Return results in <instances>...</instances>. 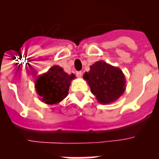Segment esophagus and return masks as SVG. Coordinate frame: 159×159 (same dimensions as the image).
<instances>
[{"label": "esophagus", "instance_id": "34e87169", "mask_svg": "<svg viewBox=\"0 0 159 159\" xmlns=\"http://www.w3.org/2000/svg\"><path fill=\"white\" fill-rule=\"evenodd\" d=\"M76 75H77V77H82V72H76Z\"/></svg>", "mask_w": 159, "mask_h": 159}]
</instances>
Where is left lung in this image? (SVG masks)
Listing matches in <instances>:
<instances>
[{"label":"left lung","mask_w":159,"mask_h":159,"mask_svg":"<svg viewBox=\"0 0 159 159\" xmlns=\"http://www.w3.org/2000/svg\"><path fill=\"white\" fill-rule=\"evenodd\" d=\"M83 78L101 104L116 102L125 91L126 82L123 72L102 60L90 66V71L85 72Z\"/></svg>","instance_id":"8db88e82"}]
</instances>
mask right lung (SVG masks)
<instances>
[{"label": "right lung", "instance_id": "1", "mask_svg": "<svg viewBox=\"0 0 159 159\" xmlns=\"http://www.w3.org/2000/svg\"><path fill=\"white\" fill-rule=\"evenodd\" d=\"M75 77L73 73L68 75L58 65H54L48 72L39 75L34 87L41 102L48 105L58 104L67 96L71 82Z\"/></svg>", "mask_w": 159, "mask_h": 159}]
</instances>
